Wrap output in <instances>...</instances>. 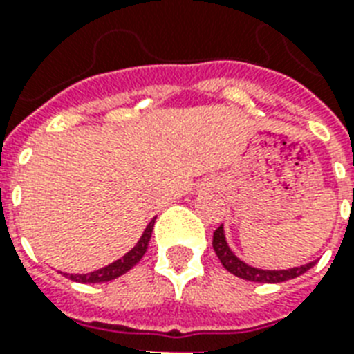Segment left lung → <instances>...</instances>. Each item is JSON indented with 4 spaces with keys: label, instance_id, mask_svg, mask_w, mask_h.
Listing matches in <instances>:
<instances>
[{
    "label": "left lung",
    "instance_id": "1",
    "mask_svg": "<svg viewBox=\"0 0 354 354\" xmlns=\"http://www.w3.org/2000/svg\"><path fill=\"white\" fill-rule=\"evenodd\" d=\"M213 248H215L216 257L221 259L222 266H224L227 272H232L233 275L241 277V279L253 281V283H283V281L299 277V275L305 274L307 270H310L314 264H316V261H314V263L303 264V266H296V268H290V270L253 268V266H250V264L242 263L241 259L236 257L235 253L230 250L222 226L216 227L215 233H213Z\"/></svg>",
    "mask_w": 354,
    "mask_h": 354
}]
</instances>
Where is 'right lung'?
<instances>
[{
    "mask_svg": "<svg viewBox=\"0 0 354 354\" xmlns=\"http://www.w3.org/2000/svg\"><path fill=\"white\" fill-rule=\"evenodd\" d=\"M156 221V218H154ZM154 221L150 222L147 230H145L143 236L139 239V242L136 246L127 253V255H122L121 259H118L115 263L108 264L104 268L97 270V272H91V274H80V275H68L71 281H77V283H106V281L118 279L119 275L127 274L128 270L133 268L136 264L141 261V257L147 252V248H149V241L150 235H152V230H154Z\"/></svg>",
    "mask_w": 354,
    "mask_h": 354,
    "instance_id": "1",
    "label": "right lung"
}]
</instances>
